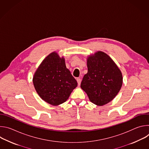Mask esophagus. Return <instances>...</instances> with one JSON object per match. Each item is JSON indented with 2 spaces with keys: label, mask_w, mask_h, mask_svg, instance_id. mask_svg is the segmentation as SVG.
<instances>
[{
  "label": "esophagus",
  "mask_w": 149,
  "mask_h": 149,
  "mask_svg": "<svg viewBox=\"0 0 149 149\" xmlns=\"http://www.w3.org/2000/svg\"><path fill=\"white\" fill-rule=\"evenodd\" d=\"M77 82H78V86H80V84H81V79L80 78H77Z\"/></svg>",
  "instance_id": "1"
}]
</instances>
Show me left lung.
<instances>
[{
    "label": "left lung",
    "instance_id": "left-lung-1",
    "mask_svg": "<svg viewBox=\"0 0 149 149\" xmlns=\"http://www.w3.org/2000/svg\"><path fill=\"white\" fill-rule=\"evenodd\" d=\"M88 72L83 77L81 88L93 104L102 106L111 101L123 84L122 73L107 54L97 51L87 59Z\"/></svg>",
    "mask_w": 149,
    "mask_h": 149
}]
</instances>
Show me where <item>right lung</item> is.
Wrapping results in <instances>:
<instances>
[{"mask_svg":"<svg viewBox=\"0 0 149 149\" xmlns=\"http://www.w3.org/2000/svg\"><path fill=\"white\" fill-rule=\"evenodd\" d=\"M32 81L42 100L55 106L65 102L77 87V81L66 67L64 57L61 58L56 52L42 61Z\"/></svg>","mask_w":149,"mask_h":149,"instance_id":"right-lung-1","label":"right lung"}]
</instances>
